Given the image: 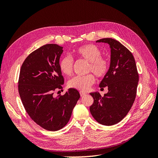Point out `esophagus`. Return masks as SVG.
Wrapping results in <instances>:
<instances>
[{"mask_svg": "<svg viewBox=\"0 0 158 158\" xmlns=\"http://www.w3.org/2000/svg\"><path fill=\"white\" fill-rule=\"evenodd\" d=\"M80 94L81 96L83 97V96H84V95H86V93H85V92H80Z\"/></svg>", "mask_w": 158, "mask_h": 158, "instance_id": "obj_1", "label": "esophagus"}]
</instances>
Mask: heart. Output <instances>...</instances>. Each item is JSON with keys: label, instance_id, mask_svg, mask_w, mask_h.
Wrapping results in <instances>:
<instances>
[{"label": "heart", "instance_id": "obj_1", "mask_svg": "<svg viewBox=\"0 0 158 158\" xmlns=\"http://www.w3.org/2000/svg\"><path fill=\"white\" fill-rule=\"evenodd\" d=\"M101 54V50L94 44L81 45L73 51V55L75 56L88 62V72H92L98 78L105 77L109 70V60ZM73 59L70 56H63L59 63L60 72L66 76H70L73 73ZM95 81L94 76L89 74L84 76H75L69 80L68 85L70 88L86 92L95 83Z\"/></svg>", "mask_w": 158, "mask_h": 158}]
</instances>
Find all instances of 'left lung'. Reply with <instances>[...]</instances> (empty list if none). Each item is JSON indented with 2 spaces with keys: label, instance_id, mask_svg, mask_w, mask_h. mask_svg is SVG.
<instances>
[{
  "label": "left lung",
  "instance_id": "1",
  "mask_svg": "<svg viewBox=\"0 0 158 158\" xmlns=\"http://www.w3.org/2000/svg\"><path fill=\"white\" fill-rule=\"evenodd\" d=\"M96 42L106 43L111 48L109 70L99 85L102 88L107 87L108 92L103 97L98 92L90 93L94 103L89 110L97 122L111 126L123 120L131 109L139 76L132 52L120 42L111 38Z\"/></svg>",
  "mask_w": 158,
  "mask_h": 158
}]
</instances>
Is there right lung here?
<instances>
[{"label":"right lung","instance_id":"obj_1","mask_svg":"<svg viewBox=\"0 0 158 158\" xmlns=\"http://www.w3.org/2000/svg\"><path fill=\"white\" fill-rule=\"evenodd\" d=\"M63 49L47 44L33 51L23 61L18 80V92L26 112L38 125L50 131H59L68 123L80 98L74 88L64 95H53L64 84L59 67Z\"/></svg>","mask_w":158,"mask_h":158}]
</instances>
